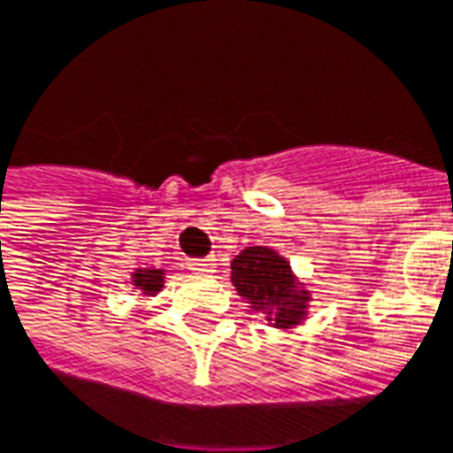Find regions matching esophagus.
Masks as SVG:
<instances>
[{
	"instance_id": "esophagus-1",
	"label": "esophagus",
	"mask_w": 453,
	"mask_h": 453,
	"mask_svg": "<svg viewBox=\"0 0 453 453\" xmlns=\"http://www.w3.org/2000/svg\"><path fill=\"white\" fill-rule=\"evenodd\" d=\"M189 268L196 273H211L213 268H216V258H211V257L192 258V261H189Z\"/></svg>"
}]
</instances>
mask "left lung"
I'll use <instances>...</instances> for the list:
<instances>
[{
  "label": "left lung",
  "instance_id": "8db88e82",
  "mask_svg": "<svg viewBox=\"0 0 453 453\" xmlns=\"http://www.w3.org/2000/svg\"><path fill=\"white\" fill-rule=\"evenodd\" d=\"M230 280L254 313H264L271 327L302 326L311 292L299 282L285 257L271 247H247L230 264Z\"/></svg>",
  "mask_w": 453,
  "mask_h": 453
}]
</instances>
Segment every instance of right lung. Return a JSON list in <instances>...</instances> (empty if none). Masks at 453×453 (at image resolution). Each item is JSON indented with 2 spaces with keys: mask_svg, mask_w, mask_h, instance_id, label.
Segmentation results:
<instances>
[{
  "mask_svg": "<svg viewBox=\"0 0 453 453\" xmlns=\"http://www.w3.org/2000/svg\"><path fill=\"white\" fill-rule=\"evenodd\" d=\"M164 268H134L130 280H133V288L140 289L144 296H154L164 289Z\"/></svg>",
  "mask_w": 453,
  "mask_h": 453,
  "instance_id": "obj_1",
  "label": "right lung"
}]
</instances>
